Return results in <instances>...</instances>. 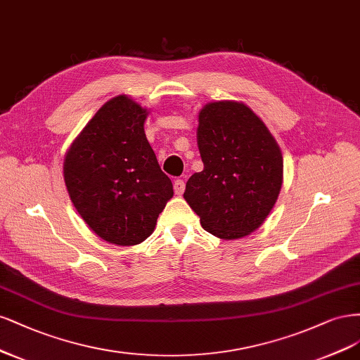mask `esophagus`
Listing matches in <instances>:
<instances>
[{
    "mask_svg": "<svg viewBox=\"0 0 360 360\" xmlns=\"http://www.w3.org/2000/svg\"><path fill=\"white\" fill-rule=\"evenodd\" d=\"M173 190H175V193L178 195L184 194V191H185V182L182 179H176L175 182H173Z\"/></svg>",
    "mask_w": 360,
    "mask_h": 360,
    "instance_id": "1",
    "label": "esophagus"
}]
</instances>
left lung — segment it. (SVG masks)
<instances>
[{"label":"left lung","mask_w":360,"mask_h":360,"mask_svg":"<svg viewBox=\"0 0 360 360\" xmlns=\"http://www.w3.org/2000/svg\"><path fill=\"white\" fill-rule=\"evenodd\" d=\"M197 145L203 170L187 181L184 199L214 236L252 233L283 185V154L268 127L243 103H207L199 112Z\"/></svg>","instance_id":"1"}]
</instances>
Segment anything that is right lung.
I'll list each match as a JSON object with an SVG mask.
<instances>
[{
	"label": "right lung",
	"mask_w": 360,
	"mask_h": 360,
	"mask_svg": "<svg viewBox=\"0 0 360 360\" xmlns=\"http://www.w3.org/2000/svg\"><path fill=\"white\" fill-rule=\"evenodd\" d=\"M148 110L127 96L110 98L68 148L64 181L89 229L115 245H137L153 233L173 195L145 136Z\"/></svg>",
	"instance_id": "obj_1"
}]
</instances>
